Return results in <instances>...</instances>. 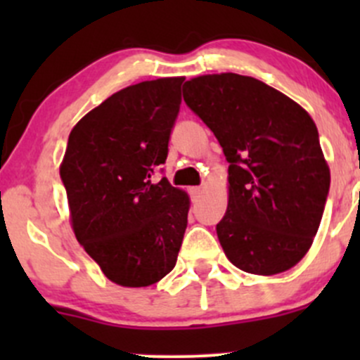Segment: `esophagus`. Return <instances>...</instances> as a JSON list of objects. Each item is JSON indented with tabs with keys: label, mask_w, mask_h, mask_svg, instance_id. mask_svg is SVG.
Here are the masks:
<instances>
[{
	"label": "esophagus",
	"mask_w": 360,
	"mask_h": 360,
	"mask_svg": "<svg viewBox=\"0 0 360 360\" xmlns=\"http://www.w3.org/2000/svg\"><path fill=\"white\" fill-rule=\"evenodd\" d=\"M190 195H191V198H198L202 195V188H198V186H193V188H190Z\"/></svg>",
	"instance_id": "34e87169"
}]
</instances>
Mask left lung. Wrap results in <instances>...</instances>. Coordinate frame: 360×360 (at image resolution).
<instances>
[{
	"mask_svg": "<svg viewBox=\"0 0 360 360\" xmlns=\"http://www.w3.org/2000/svg\"><path fill=\"white\" fill-rule=\"evenodd\" d=\"M184 103L219 141L228 163V209L216 226L228 259L277 275L311 248L331 172L314 120L274 86L221 72L191 78Z\"/></svg>",
	"mask_w": 360,
	"mask_h": 360,
	"instance_id": "1",
	"label": "left lung"
}]
</instances>
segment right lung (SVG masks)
<instances>
[{"label": "right lung", "instance_id": "1", "mask_svg": "<svg viewBox=\"0 0 360 360\" xmlns=\"http://www.w3.org/2000/svg\"><path fill=\"white\" fill-rule=\"evenodd\" d=\"M183 76L141 82L112 94L69 134L60 163L75 237L122 288L157 284L174 268L190 197L165 177L169 137Z\"/></svg>", "mask_w": 360, "mask_h": 360}]
</instances>
